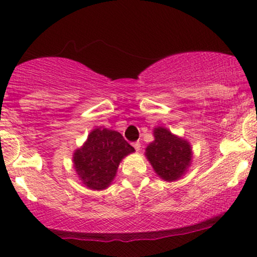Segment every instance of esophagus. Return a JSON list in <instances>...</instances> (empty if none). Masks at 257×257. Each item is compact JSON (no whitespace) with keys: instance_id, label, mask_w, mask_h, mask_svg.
I'll return each mask as SVG.
<instances>
[{"instance_id":"34e87169","label":"esophagus","mask_w":257,"mask_h":257,"mask_svg":"<svg viewBox=\"0 0 257 257\" xmlns=\"http://www.w3.org/2000/svg\"><path fill=\"white\" fill-rule=\"evenodd\" d=\"M133 146H134L135 150H137V152H139V151H140V147H141L140 142H134V144H133Z\"/></svg>"}]
</instances>
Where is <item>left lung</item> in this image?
I'll use <instances>...</instances> for the list:
<instances>
[{"label": "left lung", "instance_id": "left-lung-1", "mask_svg": "<svg viewBox=\"0 0 257 257\" xmlns=\"http://www.w3.org/2000/svg\"><path fill=\"white\" fill-rule=\"evenodd\" d=\"M153 137L154 140L146 147L145 156L160 178L166 182L177 181L191 164L190 142L172 134L165 126H156Z\"/></svg>", "mask_w": 257, "mask_h": 257}]
</instances>
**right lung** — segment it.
I'll return each mask as SVG.
<instances>
[{
	"label": "right lung",
	"mask_w": 257,
	"mask_h": 257,
	"mask_svg": "<svg viewBox=\"0 0 257 257\" xmlns=\"http://www.w3.org/2000/svg\"><path fill=\"white\" fill-rule=\"evenodd\" d=\"M135 150L118 132L94 128L73 154V165L81 183L92 190L110 187L123 158Z\"/></svg>",
	"instance_id": "obj_1"
}]
</instances>
